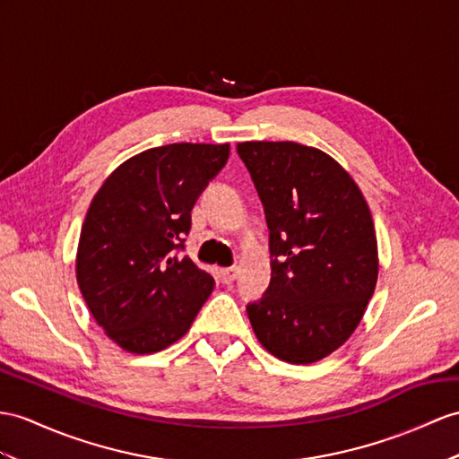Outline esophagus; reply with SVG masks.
I'll list each match as a JSON object with an SVG mask.
<instances>
[{
	"mask_svg": "<svg viewBox=\"0 0 459 459\" xmlns=\"http://www.w3.org/2000/svg\"><path fill=\"white\" fill-rule=\"evenodd\" d=\"M218 276H220V281H221L223 284H231L233 281H236V276H238V268H233V266L221 268V271L218 273Z\"/></svg>",
	"mask_w": 459,
	"mask_h": 459,
	"instance_id": "1",
	"label": "esophagus"
}]
</instances>
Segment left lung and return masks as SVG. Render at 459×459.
<instances>
[{"instance_id":"1","label":"left lung","mask_w":459,"mask_h":459,"mask_svg":"<svg viewBox=\"0 0 459 459\" xmlns=\"http://www.w3.org/2000/svg\"><path fill=\"white\" fill-rule=\"evenodd\" d=\"M271 230V286L247 306L256 339L290 364L323 360L349 341L374 296V220L329 153L296 142H241Z\"/></svg>"}]
</instances>
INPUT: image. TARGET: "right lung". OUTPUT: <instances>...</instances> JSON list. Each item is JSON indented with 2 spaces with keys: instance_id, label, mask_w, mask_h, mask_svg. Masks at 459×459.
<instances>
[{
  "instance_id": "1",
  "label": "right lung",
  "mask_w": 459,
  "mask_h": 459,
  "mask_svg": "<svg viewBox=\"0 0 459 459\" xmlns=\"http://www.w3.org/2000/svg\"><path fill=\"white\" fill-rule=\"evenodd\" d=\"M230 143H169L120 163L87 210L75 278L99 327L122 351L152 354L186 331L214 278L181 256L191 210Z\"/></svg>"
}]
</instances>
